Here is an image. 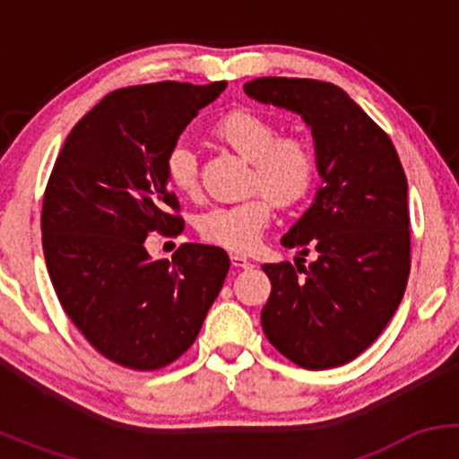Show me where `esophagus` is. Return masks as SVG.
Listing matches in <instances>:
<instances>
[{
  "label": "esophagus",
  "mask_w": 459,
  "mask_h": 459,
  "mask_svg": "<svg viewBox=\"0 0 459 459\" xmlns=\"http://www.w3.org/2000/svg\"><path fill=\"white\" fill-rule=\"evenodd\" d=\"M230 263H233L235 267H241V270H246V267H252V261L246 259L244 255H230Z\"/></svg>",
  "instance_id": "1"
}]
</instances>
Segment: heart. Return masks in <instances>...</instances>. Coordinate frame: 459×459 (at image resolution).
<instances>
[{"instance_id":"b5f03b06","label":"heart","mask_w":459,"mask_h":459,"mask_svg":"<svg viewBox=\"0 0 459 459\" xmlns=\"http://www.w3.org/2000/svg\"><path fill=\"white\" fill-rule=\"evenodd\" d=\"M213 135L241 160L250 161L247 189L263 192L241 203L209 209L198 218V233L213 246L247 252L259 244L263 230L270 224L273 200L287 207L307 196L317 175V157L307 140L296 135L278 138L276 127L265 116L247 109H237L220 118ZM166 178L183 196L198 192V160L186 142L168 151Z\"/></svg>"}]
</instances>
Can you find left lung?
I'll return each instance as SVG.
<instances>
[{"label": "left lung", "instance_id": "obj_1", "mask_svg": "<svg viewBox=\"0 0 459 459\" xmlns=\"http://www.w3.org/2000/svg\"><path fill=\"white\" fill-rule=\"evenodd\" d=\"M255 101L299 114L315 140L321 187L282 237L317 259L267 263L272 293L263 332L289 360L332 368L360 356L397 310L410 273L408 181L391 138L339 86L259 77Z\"/></svg>", "mask_w": 459, "mask_h": 459}]
</instances>
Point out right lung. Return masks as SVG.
<instances>
[{
	"mask_svg": "<svg viewBox=\"0 0 459 459\" xmlns=\"http://www.w3.org/2000/svg\"><path fill=\"white\" fill-rule=\"evenodd\" d=\"M226 82H160L109 92L73 127L43 200V250L62 308L99 354L135 371L196 341L229 273L222 247L183 244L152 261V230L178 235L166 157Z\"/></svg>",
	"mask_w": 459,
	"mask_h": 459,
	"instance_id": "add662e5",
	"label": "right lung"
}]
</instances>
